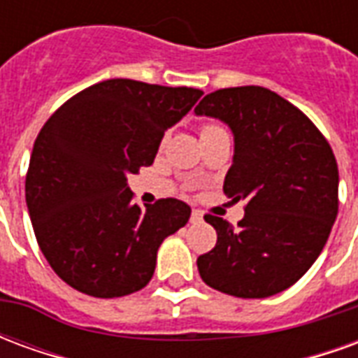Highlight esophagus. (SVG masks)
I'll return each mask as SVG.
<instances>
[{"instance_id": "1", "label": "esophagus", "mask_w": 358, "mask_h": 358, "mask_svg": "<svg viewBox=\"0 0 358 358\" xmlns=\"http://www.w3.org/2000/svg\"><path fill=\"white\" fill-rule=\"evenodd\" d=\"M192 222H194V224H197V222H203L201 210H194V213H192Z\"/></svg>"}]
</instances>
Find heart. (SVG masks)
Instances as JSON below:
<instances>
[{"instance_id": "obj_1", "label": "heart", "mask_w": 358, "mask_h": 358, "mask_svg": "<svg viewBox=\"0 0 358 358\" xmlns=\"http://www.w3.org/2000/svg\"><path fill=\"white\" fill-rule=\"evenodd\" d=\"M218 126H213V124H209V126H205V128H203V132H207V130H217Z\"/></svg>"}]
</instances>
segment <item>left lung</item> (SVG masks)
<instances>
[{
    "instance_id": "8db88e82",
    "label": "left lung",
    "mask_w": 358,
    "mask_h": 358,
    "mask_svg": "<svg viewBox=\"0 0 358 358\" xmlns=\"http://www.w3.org/2000/svg\"><path fill=\"white\" fill-rule=\"evenodd\" d=\"M195 115L232 130L224 194L248 203L238 228L205 215L217 245L197 259L203 282L243 299L284 292L318 259L338 217L339 172L330 143L295 105L261 86L217 90Z\"/></svg>"
}]
</instances>
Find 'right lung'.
<instances>
[{"label":"right lung","mask_w":358,"mask_h":358,"mask_svg":"<svg viewBox=\"0 0 358 358\" xmlns=\"http://www.w3.org/2000/svg\"><path fill=\"white\" fill-rule=\"evenodd\" d=\"M201 90L113 78L61 105L38 134L27 207L43 257L63 282L92 297H122L149 284L157 251L192 209L180 199L132 203L128 174L149 166L164 132Z\"/></svg>","instance_id":"obj_1"}]
</instances>
